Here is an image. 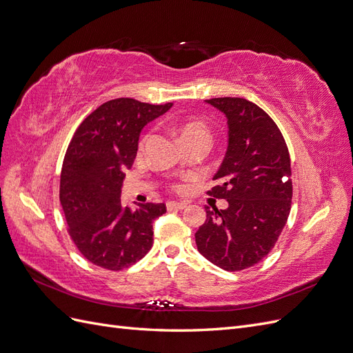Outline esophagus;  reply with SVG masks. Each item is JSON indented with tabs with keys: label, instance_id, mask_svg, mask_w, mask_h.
<instances>
[{
	"label": "esophagus",
	"instance_id": "esophagus-1",
	"mask_svg": "<svg viewBox=\"0 0 353 353\" xmlns=\"http://www.w3.org/2000/svg\"><path fill=\"white\" fill-rule=\"evenodd\" d=\"M168 209H176V210H183L187 208V203L184 201H168L166 203Z\"/></svg>",
	"mask_w": 353,
	"mask_h": 353
}]
</instances>
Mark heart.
Instances as JSON below:
<instances>
[{
	"instance_id": "obj_1",
	"label": "heart",
	"mask_w": 353,
	"mask_h": 353,
	"mask_svg": "<svg viewBox=\"0 0 353 353\" xmlns=\"http://www.w3.org/2000/svg\"><path fill=\"white\" fill-rule=\"evenodd\" d=\"M178 138L181 141L197 140V141L205 144L206 147H209L210 140H212L209 128L201 122H188V123L181 125L178 128Z\"/></svg>"
}]
</instances>
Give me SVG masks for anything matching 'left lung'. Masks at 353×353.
<instances>
[{
	"instance_id": "8db88e82",
	"label": "left lung",
	"mask_w": 353,
	"mask_h": 353,
	"mask_svg": "<svg viewBox=\"0 0 353 353\" xmlns=\"http://www.w3.org/2000/svg\"><path fill=\"white\" fill-rule=\"evenodd\" d=\"M227 117L228 147L209 194L227 209L206 208L199 252L225 271H241L271 252L292 208L290 154L281 131L259 105L239 97L206 100Z\"/></svg>"
}]
</instances>
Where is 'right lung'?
<instances>
[{
  "instance_id": "add662e5",
  "label": "right lung",
  "mask_w": 353,
  "mask_h": 353,
  "mask_svg": "<svg viewBox=\"0 0 353 353\" xmlns=\"http://www.w3.org/2000/svg\"><path fill=\"white\" fill-rule=\"evenodd\" d=\"M170 108L172 103L110 100L85 117L68 147L60 203L69 234L83 258L104 270L128 268L152 249L153 221L166 206H123V170L134 163L143 128Z\"/></svg>"
}]
</instances>
